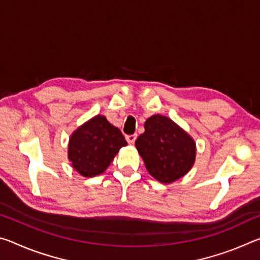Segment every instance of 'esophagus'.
Returning <instances> with one entry per match:
<instances>
[{"instance_id":"esophagus-1","label":"esophagus","mask_w":260,"mask_h":260,"mask_svg":"<svg viewBox=\"0 0 260 260\" xmlns=\"http://www.w3.org/2000/svg\"><path fill=\"white\" fill-rule=\"evenodd\" d=\"M136 134H132V135H126V140H127V142L128 143H134L135 142V140H136Z\"/></svg>"}]
</instances>
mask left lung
Instances as JSON below:
<instances>
[{"label":"left lung","instance_id":"1","mask_svg":"<svg viewBox=\"0 0 260 260\" xmlns=\"http://www.w3.org/2000/svg\"><path fill=\"white\" fill-rule=\"evenodd\" d=\"M135 146L153 178L170 183L183 177L195 161L196 146L186 132L165 116L155 114L144 124Z\"/></svg>","mask_w":260,"mask_h":260}]
</instances>
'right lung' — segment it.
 Here are the masks:
<instances>
[{"label":"right lung","instance_id":"1","mask_svg":"<svg viewBox=\"0 0 260 260\" xmlns=\"http://www.w3.org/2000/svg\"><path fill=\"white\" fill-rule=\"evenodd\" d=\"M127 142L120 129L103 116H96L74 132L69 143L72 166L83 177L101 174Z\"/></svg>","mask_w":260,"mask_h":260}]
</instances>
